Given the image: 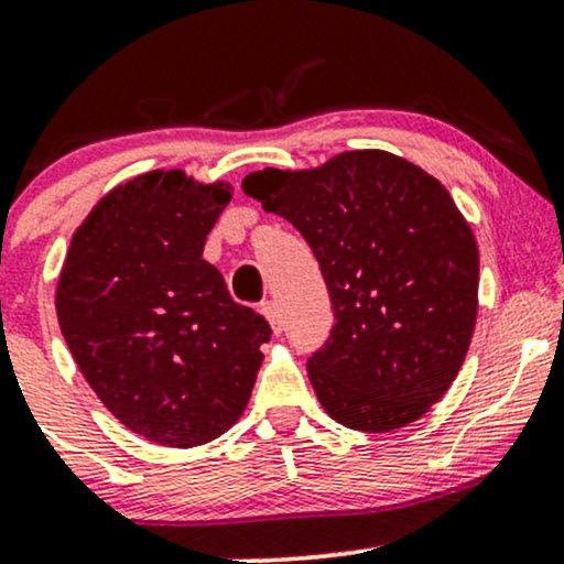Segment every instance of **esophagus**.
<instances>
[{
	"label": "esophagus",
	"mask_w": 564,
	"mask_h": 564,
	"mask_svg": "<svg viewBox=\"0 0 564 564\" xmlns=\"http://www.w3.org/2000/svg\"><path fill=\"white\" fill-rule=\"evenodd\" d=\"M260 310H262L264 318H268L270 326H273V332L281 334L283 332V321H281V310H278V304L273 300H264L260 304Z\"/></svg>",
	"instance_id": "1"
}]
</instances>
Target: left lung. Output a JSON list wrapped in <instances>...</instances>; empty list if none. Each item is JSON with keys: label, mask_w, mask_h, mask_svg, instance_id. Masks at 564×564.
Wrapping results in <instances>:
<instances>
[{"label": "left lung", "mask_w": 564, "mask_h": 564, "mask_svg": "<svg viewBox=\"0 0 564 564\" xmlns=\"http://www.w3.org/2000/svg\"><path fill=\"white\" fill-rule=\"evenodd\" d=\"M243 191L286 217L321 264L334 328L307 373L328 416L360 432L422 419L456 379L477 321L480 254L451 193L384 151L262 170Z\"/></svg>", "instance_id": "1"}]
</instances>
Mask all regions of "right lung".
<instances>
[{"instance_id":"add662e5","label":"right lung","mask_w":564,"mask_h":564,"mask_svg":"<svg viewBox=\"0 0 564 564\" xmlns=\"http://www.w3.org/2000/svg\"><path fill=\"white\" fill-rule=\"evenodd\" d=\"M228 200L180 170L129 180L74 232L57 281V323L87 384L159 445L193 448L236 424L273 334L200 260Z\"/></svg>"}]
</instances>
